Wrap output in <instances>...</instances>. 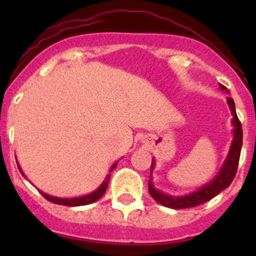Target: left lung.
<instances>
[{
  "instance_id": "left-lung-1",
  "label": "left lung",
  "mask_w": 256,
  "mask_h": 256,
  "mask_svg": "<svg viewBox=\"0 0 256 256\" xmlns=\"http://www.w3.org/2000/svg\"><path fill=\"white\" fill-rule=\"evenodd\" d=\"M223 92H228L229 90L226 89L224 85L219 84ZM226 102L229 105V109H230L232 115V124H233V140H232L230 148H229L228 154H226V158L224 160L223 164H222L220 170L216 174V176L210 180V182L204 184L203 187L198 188L194 192L190 193V194L184 196H171L164 193L162 190H157L156 187L152 183V170L154 167V158H152L151 164V174H150V180H148V190L150 194L152 196L156 202H158L160 204L164 206V207H168L172 209H183V208H192L197 207V206L202 204V203L208 202L209 200H212L213 197H216V194L224 190L226 188H228L230 186V183L233 182L234 177H236V170H238V164H239V157H240V151H242V124H240L238 116H236V104H234V100L232 98H226Z\"/></svg>"
}]
</instances>
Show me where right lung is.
Listing matches in <instances>:
<instances>
[{
    "label": "right lung",
    "instance_id": "add662e5",
    "mask_svg": "<svg viewBox=\"0 0 256 256\" xmlns=\"http://www.w3.org/2000/svg\"><path fill=\"white\" fill-rule=\"evenodd\" d=\"M17 166H18V170H20V172L22 174V176H24V174H23V171H22V168H20V164H17ZM116 166H118V162H115V164L110 167L109 172H112ZM109 180H110V174H108L106 177H105L104 182H102V184H100L99 187L94 190V192L89 193V194H86V196H82V197L59 198V197H53V196H49V194H47V193L42 192V190H40V194L46 198V200H48L49 202H52V203H56V204H60V206H69V207H79V206H86V204H90V203L96 202L98 200H100V198L104 196V193L106 192Z\"/></svg>",
    "mask_w": 256,
    "mask_h": 256
}]
</instances>
